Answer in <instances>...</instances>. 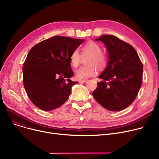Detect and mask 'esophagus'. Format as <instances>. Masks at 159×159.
I'll use <instances>...</instances> for the list:
<instances>
[{
	"instance_id": "obj_1",
	"label": "esophagus",
	"mask_w": 159,
	"mask_h": 159,
	"mask_svg": "<svg viewBox=\"0 0 159 159\" xmlns=\"http://www.w3.org/2000/svg\"><path fill=\"white\" fill-rule=\"evenodd\" d=\"M88 81L87 79H85V80H79V82L80 83H85Z\"/></svg>"
}]
</instances>
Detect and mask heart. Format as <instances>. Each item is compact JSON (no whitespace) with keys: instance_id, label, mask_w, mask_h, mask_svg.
Instances as JSON below:
<instances>
[{"instance_id":"1","label":"heart","mask_w":159,"mask_h":159,"mask_svg":"<svg viewBox=\"0 0 159 159\" xmlns=\"http://www.w3.org/2000/svg\"><path fill=\"white\" fill-rule=\"evenodd\" d=\"M82 55H89L86 59V66H82L75 72V77L78 80L93 77L97 73V68L104 70L107 63V55L101 52V48L95 42L90 41L81 48ZM70 63L73 68H77L81 61V55L78 49H75L70 55Z\"/></svg>"}]
</instances>
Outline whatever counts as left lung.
Instances as JSON below:
<instances>
[{"label":"left lung","mask_w":159,"mask_h":159,"mask_svg":"<svg viewBox=\"0 0 159 159\" xmlns=\"http://www.w3.org/2000/svg\"><path fill=\"white\" fill-rule=\"evenodd\" d=\"M101 41L107 52L106 68L98 77L97 87L93 91L96 101L106 109L119 111L135 99L143 82V66L132 46L115 36L104 35Z\"/></svg>","instance_id":"left-lung-1"}]
</instances>
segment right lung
<instances>
[{"instance_id": "obj_1", "label": "right lung", "mask_w": 159, "mask_h": 159, "mask_svg": "<svg viewBox=\"0 0 159 159\" xmlns=\"http://www.w3.org/2000/svg\"><path fill=\"white\" fill-rule=\"evenodd\" d=\"M84 39L55 36L40 42L29 52L23 64L24 86L32 103L39 109L51 111L68 100L71 87L78 83L70 55Z\"/></svg>"}]
</instances>
